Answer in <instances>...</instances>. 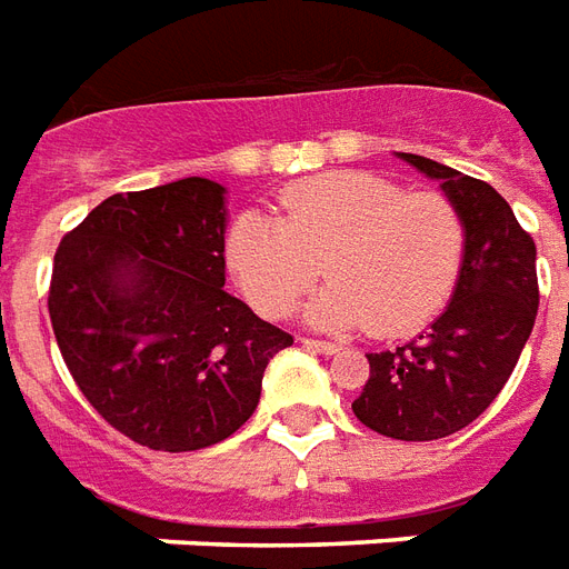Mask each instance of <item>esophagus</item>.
I'll return each mask as SVG.
<instances>
[{
  "mask_svg": "<svg viewBox=\"0 0 569 569\" xmlns=\"http://www.w3.org/2000/svg\"><path fill=\"white\" fill-rule=\"evenodd\" d=\"M301 347L317 349V352H322V356H335V352H340L338 343H328V340H313V338H301Z\"/></svg>",
  "mask_w": 569,
  "mask_h": 569,
  "instance_id": "34e87169",
  "label": "esophagus"
}]
</instances>
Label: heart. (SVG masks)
Wrapping results in <instances>:
<instances>
[{"label": "heart", "mask_w": 569, "mask_h": 569, "mask_svg": "<svg viewBox=\"0 0 569 569\" xmlns=\"http://www.w3.org/2000/svg\"><path fill=\"white\" fill-rule=\"evenodd\" d=\"M465 247V220L443 196H407L377 174L340 171L286 189L277 217L241 213L226 262L262 317L289 313L322 262L331 283L307 305L310 326L403 335L449 301Z\"/></svg>", "instance_id": "1"}]
</instances>
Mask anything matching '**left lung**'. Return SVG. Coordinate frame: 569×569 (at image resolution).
Masks as SVG:
<instances>
[{
  "label": "left lung",
  "instance_id": "left-lung-1",
  "mask_svg": "<svg viewBox=\"0 0 569 569\" xmlns=\"http://www.w3.org/2000/svg\"><path fill=\"white\" fill-rule=\"evenodd\" d=\"M461 213L465 262L452 298L413 343L368 352L370 380L352 413L391 440H440L477 419L507 386L531 338L537 247L498 189L416 153H398Z\"/></svg>",
  "mask_w": 569,
  "mask_h": 569
}]
</instances>
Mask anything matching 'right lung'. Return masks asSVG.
Wrapping results in <instances>:
<instances>
[{
	"mask_svg": "<svg viewBox=\"0 0 569 569\" xmlns=\"http://www.w3.org/2000/svg\"><path fill=\"white\" fill-rule=\"evenodd\" d=\"M226 187L183 178L120 192L53 256L48 310L66 368L104 422L134 443L192 452L259 407L286 335L229 296Z\"/></svg>",
	"mask_w": 569,
	"mask_h": 569,
	"instance_id": "obj_1",
	"label": "right lung"
}]
</instances>
